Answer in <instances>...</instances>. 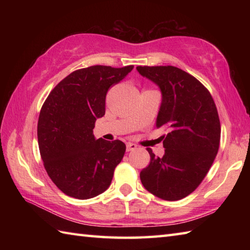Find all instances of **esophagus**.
Wrapping results in <instances>:
<instances>
[{
    "instance_id": "obj_1",
    "label": "esophagus",
    "mask_w": 250,
    "mask_h": 250,
    "mask_svg": "<svg viewBox=\"0 0 250 250\" xmlns=\"http://www.w3.org/2000/svg\"><path fill=\"white\" fill-rule=\"evenodd\" d=\"M136 147H137V145L133 144V143H128V144H126V151L134 150V149H136Z\"/></svg>"
}]
</instances>
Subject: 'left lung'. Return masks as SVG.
<instances>
[{
	"label": "left lung",
	"mask_w": 250,
	"mask_h": 250,
	"mask_svg": "<svg viewBox=\"0 0 250 250\" xmlns=\"http://www.w3.org/2000/svg\"><path fill=\"white\" fill-rule=\"evenodd\" d=\"M142 76L158 84L162 102L157 128H166V152L140 174L147 191L166 201L184 199L199 187L213 164L220 143V121L208 90L187 72L172 65L137 66Z\"/></svg>",
	"instance_id": "8db88e82"
}]
</instances>
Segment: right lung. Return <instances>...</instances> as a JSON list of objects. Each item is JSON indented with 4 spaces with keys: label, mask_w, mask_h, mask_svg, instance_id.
Here are the masks:
<instances>
[{
    "label": "right lung",
    "mask_w": 250,
    "mask_h": 250,
    "mask_svg": "<svg viewBox=\"0 0 250 250\" xmlns=\"http://www.w3.org/2000/svg\"><path fill=\"white\" fill-rule=\"evenodd\" d=\"M133 65H93L74 71L57 84L42 106L37 140L48 176L63 193L91 199L109 187L125 145L95 140V121L105 115L108 89Z\"/></svg>",
    "instance_id": "obj_1"
}]
</instances>
